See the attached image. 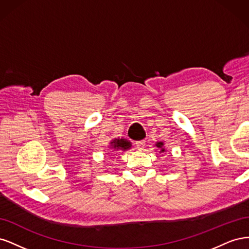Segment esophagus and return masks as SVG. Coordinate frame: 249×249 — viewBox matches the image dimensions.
<instances>
[{"label":"esophagus","instance_id":"34e87169","mask_svg":"<svg viewBox=\"0 0 249 249\" xmlns=\"http://www.w3.org/2000/svg\"><path fill=\"white\" fill-rule=\"evenodd\" d=\"M135 146H136L137 149H142L143 147L145 146V142L143 140H140V141H136L135 142Z\"/></svg>","mask_w":249,"mask_h":249}]
</instances>
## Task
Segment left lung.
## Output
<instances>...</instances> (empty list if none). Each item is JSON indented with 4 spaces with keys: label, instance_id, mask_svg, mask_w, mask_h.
Segmentation results:
<instances>
[{
    "label": "left lung",
    "instance_id": "8db88e82",
    "mask_svg": "<svg viewBox=\"0 0 249 249\" xmlns=\"http://www.w3.org/2000/svg\"><path fill=\"white\" fill-rule=\"evenodd\" d=\"M162 145H163V143H162V142H158V143H157V146L161 148V153H164V150H165V149H164V148H162Z\"/></svg>",
    "mask_w": 249,
    "mask_h": 249
}]
</instances>
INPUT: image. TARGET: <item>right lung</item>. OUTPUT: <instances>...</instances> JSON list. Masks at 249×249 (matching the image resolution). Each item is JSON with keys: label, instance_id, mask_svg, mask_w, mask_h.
Wrapping results in <instances>:
<instances>
[{"label": "right lung", "instance_id": "1", "mask_svg": "<svg viewBox=\"0 0 249 249\" xmlns=\"http://www.w3.org/2000/svg\"><path fill=\"white\" fill-rule=\"evenodd\" d=\"M111 144H112V147L116 150H119V149L124 150V149H127L132 146L131 142L125 140V139H115V140H113V142H111Z\"/></svg>", "mask_w": 249, "mask_h": 249}]
</instances>
